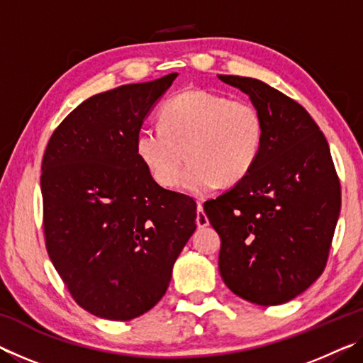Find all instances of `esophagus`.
I'll return each instance as SVG.
<instances>
[{"label":"esophagus","instance_id":"1","mask_svg":"<svg viewBox=\"0 0 363 363\" xmlns=\"http://www.w3.org/2000/svg\"><path fill=\"white\" fill-rule=\"evenodd\" d=\"M208 224H210V220H208V216L203 211V205L199 203L196 205V225L206 227Z\"/></svg>","mask_w":363,"mask_h":363}]
</instances>
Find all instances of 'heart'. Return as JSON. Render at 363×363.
<instances>
[{
	"label": "heart",
	"mask_w": 363,
	"mask_h": 363,
	"mask_svg": "<svg viewBox=\"0 0 363 363\" xmlns=\"http://www.w3.org/2000/svg\"><path fill=\"white\" fill-rule=\"evenodd\" d=\"M264 145V120L248 101H230L206 89H187L160 108V126L143 128L136 152L147 173L162 187H173L185 155L191 160L177 182L201 195L243 179Z\"/></svg>",
	"instance_id": "obj_1"
}]
</instances>
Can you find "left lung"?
<instances>
[{
	"label": "left lung",
	"instance_id": "left-lung-1",
	"mask_svg": "<svg viewBox=\"0 0 363 363\" xmlns=\"http://www.w3.org/2000/svg\"><path fill=\"white\" fill-rule=\"evenodd\" d=\"M218 78L247 94L264 120L253 169L203 205L220 237V277L250 303L284 304L323 272L341 210L340 179L304 107L261 79Z\"/></svg>",
	"mask_w": 363,
	"mask_h": 363
}]
</instances>
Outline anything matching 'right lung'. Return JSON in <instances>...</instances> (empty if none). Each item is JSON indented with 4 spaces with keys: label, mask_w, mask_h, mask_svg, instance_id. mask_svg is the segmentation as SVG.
<instances>
[{
    "label": "right lung",
    "mask_w": 363,
    "mask_h": 363,
    "mask_svg": "<svg viewBox=\"0 0 363 363\" xmlns=\"http://www.w3.org/2000/svg\"><path fill=\"white\" fill-rule=\"evenodd\" d=\"M176 77L86 99L43 157L48 255L73 299L107 320H131L163 298L196 229L195 201L160 187L136 152L144 120Z\"/></svg>",
    "instance_id": "right-lung-1"
}]
</instances>
